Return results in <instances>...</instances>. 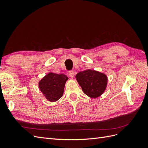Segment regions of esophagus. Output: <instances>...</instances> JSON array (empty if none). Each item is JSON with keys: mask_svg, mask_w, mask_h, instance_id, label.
<instances>
[{"mask_svg": "<svg viewBox=\"0 0 148 148\" xmlns=\"http://www.w3.org/2000/svg\"><path fill=\"white\" fill-rule=\"evenodd\" d=\"M69 74L70 77L71 78H73L74 75H75L74 71H73V70H70V71H69Z\"/></svg>", "mask_w": 148, "mask_h": 148, "instance_id": "esophagus-1", "label": "esophagus"}]
</instances>
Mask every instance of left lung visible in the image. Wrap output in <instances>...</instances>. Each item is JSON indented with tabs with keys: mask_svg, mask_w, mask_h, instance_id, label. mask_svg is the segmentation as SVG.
Returning <instances> with one entry per match:
<instances>
[{
	"mask_svg": "<svg viewBox=\"0 0 148 148\" xmlns=\"http://www.w3.org/2000/svg\"><path fill=\"white\" fill-rule=\"evenodd\" d=\"M76 79L83 91L92 98L100 96L107 86L106 75L95 70L80 71L76 75Z\"/></svg>",
	"mask_w": 148,
	"mask_h": 148,
	"instance_id": "8db88e82",
	"label": "left lung"
}]
</instances>
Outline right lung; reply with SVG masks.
<instances>
[{
    "mask_svg": "<svg viewBox=\"0 0 148 148\" xmlns=\"http://www.w3.org/2000/svg\"><path fill=\"white\" fill-rule=\"evenodd\" d=\"M67 79L68 78L64 74L49 73L39 82V87L48 101L55 102L63 95Z\"/></svg>",
    "mask_w": 148,
    "mask_h": 148,
    "instance_id": "obj_1",
    "label": "right lung"
}]
</instances>
